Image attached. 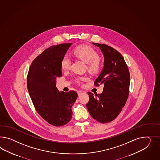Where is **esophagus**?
<instances>
[{"mask_svg": "<svg viewBox=\"0 0 160 160\" xmlns=\"http://www.w3.org/2000/svg\"><path fill=\"white\" fill-rule=\"evenodd\" d=\"M85 93H86L85 91H81V90H79V91H78V95H82V94H84Z\"/></svg>", "mask_w": 160, "mask_h": 160, "instance_id": "obj_1", "label": "esophagus"}]
</instances>
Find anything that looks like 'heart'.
<instances>
[{
    "label": "heart",
    "instance_id": "1",
    "mask_svg": "<svg viewBox=\"0 0 160 160\" xmlns=\"http://www.w3.org/2000/svg\"><path fill=\"white\" fill-rule=\"evenodd\" d=\"M74 54L82 61L87 63V69L91 73H97L100 69L99 56L92 48L82 45L76 48L73 51ZM71 61L69 56L65 55L61 61V68L63 70L70 68Z\"/></svg>",
    "mask_w": 160,
    "mask_h": 160
}]
</instances>
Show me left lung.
<instances>
[{
	"label": "left lung",
	"mask_w": 160,
	"mask_h": 160,
	"mask_svg": "<svg viewBox=\"0 0 160 160\" xmlns=\"http://www.w3.org/2000/svg\"><path fill=\"white\" fill-rule=\"evenodd\" d=\"M92 43L99 48L104 57V68L95 80V86L104 84L101 94L88 92L87 108L92 118L100 123L113 121L124 107L129 94L130 74L123 57L105 44Z\"/></svg>",
	"instance_id": "8db88e82"
}]
</instances>
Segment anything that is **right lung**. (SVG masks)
<instances>
[{
	"label": "right lung",
	"instance_id": "right-lung-1",
	"mask_svg": "<svg viewBox=\"0 0 160 160\" xmlns=\"http://www.w3.org/2000/svg\"><path fill=\"white\" fill-rule=\"evenodd\" d=\"M72 43H61L45 49L32 61L27 75V88L39 115L55 126L68 123L72 107L78 98L76 91L58 90L56 78L62 76L61 61Z\"/></svg>",
	"mask_w": 160,
	"mask_h": 160
}]
</instances>
